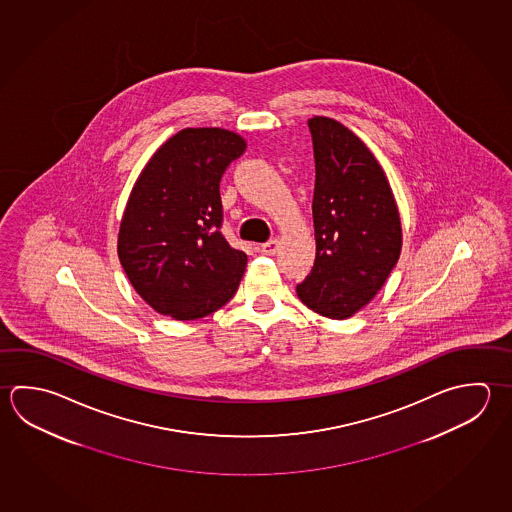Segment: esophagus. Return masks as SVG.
Here are the masks:
<instances>
[{
  "label": "esophagus",
  "mask_w": 512,
  "mask_h": 512,
  "mask_svg": "<svg viewBox=\"0 0 512 512\" xmlns=\"http://www.w3.org/2000/svg\"><path fill=\"white\" fill-rule=\"evenodd\" d=\"M260 251L263 252V254L274 256V254L279 251L278 240H270V242L263 243V245H260Z\"/></svg>",
  "instance_id": "34e87169"
}]
</instances>
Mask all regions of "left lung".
<instances>
[{"instance_id":"8db88e82","label":"left lung","mask_w":512,"mask_h":512,"mask_svg":"<svg viewBox=\"0 0 512 512\" xmlns=\"http://www.w3.org/2000/svg\"><path fill=\"white\" fill-rule=\"evenodd\" d=\"M308 128L316 261L296 290L310 310L346 319L375 298L399 260V207L384 169L354 131L328 117H312Z\"/></svg>"}]
</instances>
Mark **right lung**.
<instances>
[{"label": "right lung", "instance_id": "add662e5", "mask_svg": "<svg viewBox=\"0 0 512 512\" xmlns=\"http://www.w3.org/2000/svg\"><path fill=\"white\" fill-rule=\"evenodd\" d=\"M242 135L186 128L149 158L122 214L117 252L131 287L162 316H209L240 287L247 254L225 242L220 180Z\"/></svg>", "mask_w": 512, "mask_h": 512}]
</instances>
